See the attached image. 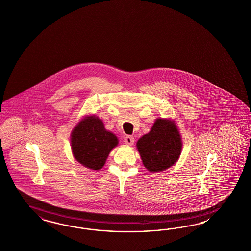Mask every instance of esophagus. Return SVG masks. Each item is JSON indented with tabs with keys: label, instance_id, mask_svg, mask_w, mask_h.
Here are the masks:
<instances>
[{
	"label": "esophagus",
	"instance_id": "1",
	"mask_svg": "<svg viewBox=\"0 0 251 251\" xmlns=\"http://www.w3.org/2000/svg\"><path fill=\"white\" fill-rule=\"evenodd\" d=\"M124 142H125V144H126V145L132 146L134 144V137L131 136H126L125 137V139H124Z\"/></svg>",
	"mask_w": 251,
	"mask_h": 251
}]
</instances>
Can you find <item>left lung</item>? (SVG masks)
Segmentation results:
<instances>
[{
  "label": "left lung",
  "instance_id": "8db88e82",
  "mask_svg": "<svg viewBox=\"0 0 251 251\" xmlns=\"http://www.w3.org/2000/svg\"><path fill=\"white\" fill-rule=\"evenodd\" d=\"M136 147L148 171L163 172L179 159L182 141L174 121L158 118L150 133L138 139Z\"/></svg>",
  "mask_w": 251,
  "mask_h": 251
}]
</instances>
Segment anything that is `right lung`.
I'll return each instance as SVG.
<instances>
[{"label": "right lung", "instance_id": "1", "mask_svg": "<svg viewBox=\"0 0 251 251\" xmlns=\"http://www.w3.org/2000/svg\"><path fill=\"white\" fill-rule=\"evenodd\" d=\"M72 150L74 158L88 169L98 171L103 167L109 153L118 139L95 115L86 116L73 128Z\"/></svg>", "mask_w": 251, "mask_h": 251}]
</instances>
